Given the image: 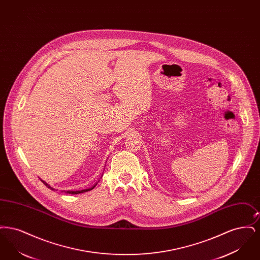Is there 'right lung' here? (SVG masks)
<instances>
[{
  "label": "right lung",
  "instance_id": "right-lung-1",
  "mask_svg": "<svg viewBox=\"0 0 260 260\" xmlns=\"http://www.w3.org/2000/svg\"><path fill=\"white\" fill-rule=\"evenodd\" d=\"M41 179V178H40ZM41 181L45 184V185L47 186L48 188H50L51 190H55L53 187H51L50 184H48L46 181H44L43 179H41ZM98 185V182L94 184V185L92 186V187H90V188H87V189H83V190H77V191H72V190H68V191H65V190H62L61 192H65V193H67V194H81V193H84V192H87V191H90L91 189H93L95 186Z\"/></svg>",
  "mask_w": 260,
  "mask_h": 260
}]
</instances>
